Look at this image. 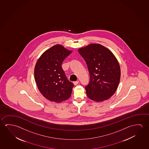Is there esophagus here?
<instances>
[{
	"mask_svg": "<svg viewBox=\"0 0 149 149\" xmlns=\"http://www.w3.org/2000/svg\"><path fill=\"white\" fill-rule=\"evenodd\" d=\"M79 83V81H77L76 82H73V84H74V85H77Z\"/></svg>",
	"mask_w": 149,
	"mask_h": 149,
	"instance_id": "34e87169",
	"label": "esophagus"
}]
</instances>
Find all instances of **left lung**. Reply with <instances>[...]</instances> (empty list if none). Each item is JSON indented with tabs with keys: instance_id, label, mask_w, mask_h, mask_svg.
<instances>
[{
	"instance_id": "8db88e82",
	"label": "left lung",
	"mask_w": 149,
	"mask_h": 149,
	"mask_svg": "<svg viewBox=\"0 0 149 149\" xmlns=\"http://www.w3.org/2000/svg\"><path fill=\"white\" fill-rule=\"evenodd\" d=\"M85 60L90 75L85 90L90 99L103 102L116 92L120 78V65L110 50L100 44L92 43L78 49Z\"/></svg>"
}]
</instances>
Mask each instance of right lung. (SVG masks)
Masks as SVG:
<instances>
[{"mask_svg":"<svg viewBox=\"0 0 149 149\" xmlns=\"http://www.w3.org/2000/svg\"><path fill=\"white\" fill-rule=\"evenodd\" d=\"M72 52L56 45L46 50L36 64L34 76L38 90L51 102L59 103L71 96L74 85L67 79L61 66Z\"/></svg>","mask_w":149,"mask_h":149,"instance_id":"1","label":"right lung"}]
</instances>
